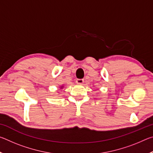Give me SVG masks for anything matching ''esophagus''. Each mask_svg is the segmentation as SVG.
<instances>
[{"mask_svg": "<svg viewBox=\"0 0 153 153\" xmlns=\"http://www.w3.org/2000/svg\"><path fill=\"white\" fill-rule=\"evenodd\" d=\"M84 80L83 79H76V83L77 84H82L84 83Z\"/></svg>", "mask_w": 153, "mask_h": 153, "instance_id": "1", "label": "esophagus"}]
</instances>
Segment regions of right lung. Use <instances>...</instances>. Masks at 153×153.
Masks as SVG:
<instances>
[{
	"label": "right lung",
	"instance_id": "add662e5",
	"mask_svg": "<svg viewBox=\"0 0 153 153\" xmlns=\"http://www.w3.org/2000/svg\"><path fill=\"white\" fill-rule=\"evenodd\" d=\"M63 86H60V89H63Z\"/></svg>",
	"mask_w": 153,
	"mask_h": 153
}]
</instances>
